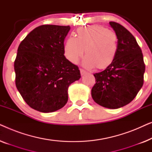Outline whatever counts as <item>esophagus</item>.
I'll return each mask as SVG.
<instances>
[{
    "label": "esophagus",
    "mask_w": 152,
    "mask_h": 152,
    "mask_svg": "<svg viewBox=\"0 0 152 152\" xmlns=\"http://www.w3.org/2000/svg\"><path fill=\"white\" fill-rule=\"evenodd\" d=\"M80 73H81V75L83 76V75H84L86 73V72L85 71V70H84L80 69Z\"/></svg>",
    "instance_id": "esophagus-1"
}]
</instances>
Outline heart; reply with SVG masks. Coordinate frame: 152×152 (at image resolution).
<instances>
[{"mask_svg": "<svg viewBox=\"0 0 152 152\" xmlns=\"http://www.w3.org/2000/svg\"><path fill=\"white\" fill-rule=\"evenodd\" d=\"M84 54L85 68L104 70L115 60L118 50L117 34L100 26H92L77 30V37H70L64 47L65 57L72 64H77Z\"/></svg>", "mask_w": 152, "mask_h": 152, "instance_id": "b5f03b06", "label": "heart"}]
</instances>
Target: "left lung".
Instances as JSON below:
<instances>
[{"label": "left lung", "mask_w": 152, "mask_h": 152, "mask_svg": "<svg viewBox=\"0 0 152 152\" xmlns=\"http://www.w3.org/2000/svg\"><path fill=\"white\" fill-rule=\"evenodd\" d=\"M110 26L118 39V50L113 63L95 73L91 96L95 102L116 109L130 103L143 85L145 66L140 46L129 31L115 22Z\"/></svg>", "instance_id": "left-lung-1"}]
</instances>
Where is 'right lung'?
I'll use <instances>...</instances> for the list:
<instances>
[{"mask_svg": "<svg viewBox=\"0 0 152 152\" xmlns=\"http://www.w3.org/2000/svg\"><path fill=\"white\" fill-rule=\"evenodd\" d=\"M70 26L43 25L21 41L14 61L16 86L25 102L42 113L66 105L68 89L81 77L78 67L64 56Z\"/></svg>", "mask_w": 152, "mask_h": 152, "instance_id": "right-lung-1", "label": "right lung"}]
</instances>
